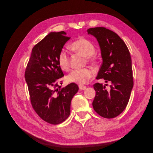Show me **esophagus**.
<instances>
[{"mask_svg":"<svg viewBox=\"0 0 153 153\" xmlns=\"http://www.w3.org/2000/svg\"><path fill=\"white\" fill-rule=\"evenodd\" d=\"M78 87H79V89H80V90H85V89H86V86H85V85H80Z\"/></svg>","mask_w":153,"mask_h":153,"instance_id":"1","label":"esophagus"}]
</instances>
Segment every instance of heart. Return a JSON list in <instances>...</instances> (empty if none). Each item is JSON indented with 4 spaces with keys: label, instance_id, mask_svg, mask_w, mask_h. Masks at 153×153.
<instances>
[{
    "label": "heart",
    "instance_id": "obj_1",
    "mask_svg": "<svg viewBox=\"0 0 153 153\" xmlns=\"http://www.w3.org/2000/svg\"><path fill=\"white\" fill-rule=\"evenodd\" d=\"M70 48L75 52H78L87 57V61L93 66L98 65V59L93 55L96 53L94 44L85 38H80L71 43ZM58 64L63 71L69 69V56L65 50H62L58 55ZM94 75V71L89 68L73 69L67 76L68 81L78 84H85Z\"/></svg>",
    "mask_w": 153,
    "mask_h": 153
}]
</instances>
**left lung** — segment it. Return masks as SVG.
Segmentation results:
<instances>
[{"mask_svg":"<svg viewBox=\"0 0 153 153\" xmlns=\"http://www.w3.org/2000/svg\"><path fill=\"white\" fill-rule=\"evenodd\" d=\"M98 40L103 62L96 77L110 82V90L102 84L93 85L96 91L92 106L104 118L112 119L126 108L133 86L131 59L127 46L114 32L105 27L87 29ZM107 85V84H106Z\"/></svg>","mask_w":153,"mask_h":153,"instance_id":"left-lung-1","label":"left lung"}]
</instances>
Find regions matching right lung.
I'll list each match as a JSON object with an SVG mask.
<instances>
[{
  "label": "right lung",
  "instance_id": "1",
  "mask_svg": "<svg viewBox=\"0 0 153 153\" xmlns=\"http://www.w3.org/2000/svg\"><path fill=\"white\" fill-rule=\"evenodd\" d=\"M66 34L64 31L51 32L36 44L25 71L32 108L40 118L52 124L61 123L69 117L71 100L78 91L75 83L62 88L59 84L64 74L58 55L70 39Z\"/></svg>",
  "mask_w": 153,
  "mask_h": 153
}]
</instances>
